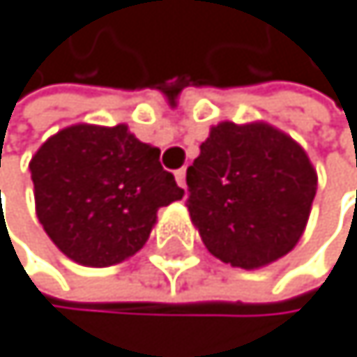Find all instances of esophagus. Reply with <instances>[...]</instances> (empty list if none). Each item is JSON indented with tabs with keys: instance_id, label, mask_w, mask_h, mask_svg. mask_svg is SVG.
Wrapping results in <instances>:
<instances>
[{
	"instance_id": "esophagus-1",
	"label": "esophagus",
	"mask_w": 357,
	"mask_h": 357,
	"mask_svg": "<svg viewBox=\"0 0 357 357\" xmlns=\"http://www.w3.org/2000/svg\"><path fill=\"white\" fill-rule=\"evenodd\" d=\"M185 174H188V172H185V167H181V169H176V172H174V176H176V183H178V185H181L183 190H185V188H188V181H185Z\"/></svg>"
}]
</instances>
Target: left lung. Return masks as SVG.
<instances>
[{
	"label": "left lung",
	"mask_w": 357,
	"mask_h": 357,
	"mask_svg": "<svg viewBox=\"0 0 357 357\" xmlns=\"http://www.w3.org/2000/svg\"><path fill=\"white\" fill-rule=\"evenodd\" d=\"M316 188V167L289 135L265 121H222L188 167V209L209 254L260 269L298 245Z\"/></svg>",
	"instance_id": "obj_1"
}]
</instances>
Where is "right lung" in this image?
Here are the masks:
<instances>
[{"instance_id": "right-lung-1", "label": "right lung", "mask_w": 357, "mask_h": 357, "mask_svg": "<svg viewBox=\"0 0 357 357\" xmlns=\"http://www.w3.org/2000/svg\"><path fill=\"white\" fill-rule=\"evenodd\" d=\"M161 150L126 123H77L30 158L35 212L50 241L84 267H110L148 243L161 207L181 201Z\"/></svg>"}]
</instances>
